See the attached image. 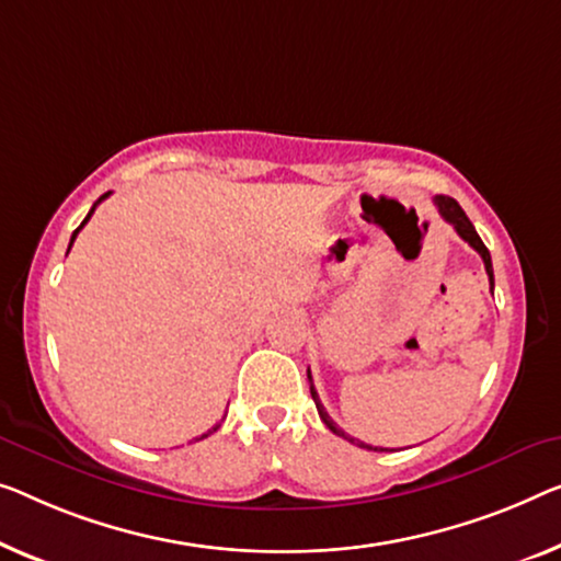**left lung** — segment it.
<instances>
[{
    "instance_id": "1",
    "label": "left lung",
    "mask_w": 561,
    "mask_h": 561,
    "mask_svg": "<svg viewBox=\"0 0 561 561\" xmlns=\"http://www.w3.org/2000/svg\"><path fill=\"white\" fill-rule=\"evenodd\" d=\"M433 204L438 206L440 216L450 224V227L456 229L458 237H461L463 241H468V244H471V247L476 249V252L481 254V259H483V266H486V274H489V282H491V289H494V266H491V254H489V249H486V244H483V241H481L479 233H476L473 224L468 221V216H466L463 208L458 206V201H456V198H450V196H436V198H433ZM307 378H309V392H312V400H314V405H317V413H320L322 423L328 425V428L334 433V436L347 438L350 443H355V446L367 448V450H388V448L370 446V443H363V440H357V438H350L345 431L337 428V423L332 421V417L328 415V411H324V405L320 403V396H317V390H314V386H312V375H309V370H307Z\"/></svg>"
}]
</instances>
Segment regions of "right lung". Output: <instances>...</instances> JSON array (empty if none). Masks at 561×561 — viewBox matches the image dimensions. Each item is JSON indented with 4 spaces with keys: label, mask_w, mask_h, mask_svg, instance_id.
Returning <instances> with one entry per match:
<instances>
[{
    "label": "right lung",
    "mask_w": 561,
    "mask_h": 561,
    "mask_svg": "<svg viewBox=\"0 0 561 561\" xmlns=\"http://www.w3.org/2000/svg\"><path fill=\"white\" fill-rule=\"evenodd\" d=\"M105 196H107V194H103V196H100V198H98V201H95V206H98V204H100V201H103V198H105ZM95 206H93V208H90V214H88V216H85V221H82V224H80V227H78V229H75V231H72V239H70V247H72V241H75V237H78V233H80V229H82V227H85V224H88V221H90V216H93V211H95ZM70 247H67V252H70ZM214 431H219V425H214V428H211V431H208V433H204V436H201V438H206V436H211V433H214ZM201 438H196V440H201Z\"/></svg>",
    "instance_id": "add662e5"
}]
</instances>
